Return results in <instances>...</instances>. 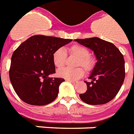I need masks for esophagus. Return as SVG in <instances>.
Wrapping results in <instances>:
<instances>
[{"label":"esophagus","instance_id":"esophagus-1","mask_svg":"<svg viewBox=\"0 0 134 134\" xmlns=\"http://www.w3.org/2000/svg\"><path fill=\"white\" fill-rule=\"evenodd\" d=\"M66 81L70 82L72 83H77V81H76V80H66Z\"/></svg>","mask_w":134,"mask_h":134}]
</instances>
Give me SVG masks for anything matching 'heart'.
I'll list each match as a JSON object with an SVG mask.
<instances>
[{
  "instance_id": "heart-1",
  "label": "heart",
  "mask_w": 134,
  "mask_h": 134,
  "mask_svg": "<svg viewBox=\"0 0 134 134\" xmlns=\"http://www.w3.org/2000/svg\"><path fill=\"white\" fill-rule=\"evenodd\" d=\"M68 50L71 54L78 57L76 62L77 66H82L87 73L94 70L97 61L95 57L90 55L87 48L80 44H74ZM66 59L67 53L63 48H59L53 53V63L58 69L64 67ZM57 75L67 80H77L82 77L84 75V70L82 67H76L74 69L63 68L57 71Z\"/></svg>"
}]
</instances>
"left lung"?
<instances>
[{"label":"left lung","mask_w":134,"mask_h":134,"mask_svg":"<svg viewBox=\"0 0 134 134\" xmlns=\"http://www.w3.org/2000/svg\"><path fill=\"white\" fill-rule=\"evenodd\" d=\"M79 44L93 50L98 62L87 84V90L80 98L89 105H103L115 98L125 79L124 56L117 47L109 41L98 37L75 39Z\"/></svg>","instance_id":"left-lung-1"}]
</instances>
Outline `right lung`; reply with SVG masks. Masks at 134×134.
<instances>
[{"mask_svg":"<svg viewBox=\"0 0 134 134\" xmlns=\"http://www.w3.org/2000/svg\"><path fill=\"white\" fill-rule=\"evenodd\" d=\"M72 39L34 35L20 44L11 57L9 77L21 100L33 105H44L57 98L59 87L64 81L49 77L55 73L54 52Z\"/></svg>","mask_w":134,"mask_h":134,"instance_id":"1","label":"right lung"}]
</instances>
